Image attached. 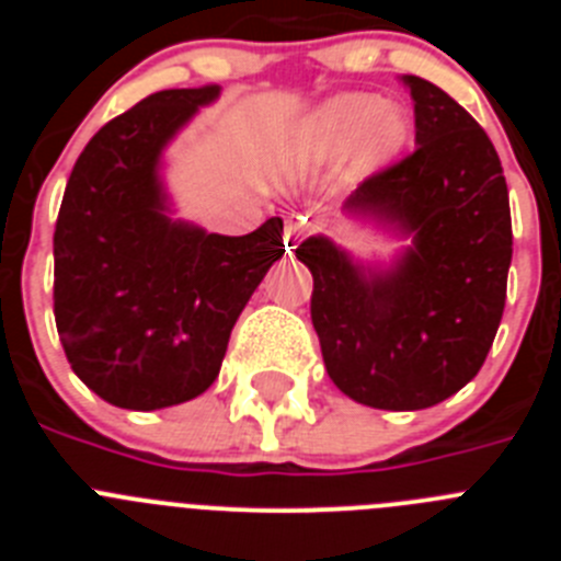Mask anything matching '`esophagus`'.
Returning a JSON list of instances; mask_svg holds the SVG:
<instances>
[{
    "instance_id": "34e87169",
    "label": "esophagus",
    "mask_w": 561,
    "mask_h": 561,
    "mask_svg": "<svg viewBox=\"0 0 561 561\" xmlns=\"http://www.w3.org/2000/svg\"><path fill=\"white\" fill-rule=\"evenodd\" d=\"M304 236H306V225H297V221H291V225L286 227V238H284L286 250L289 252L295 250V247L304 241Z\"/></svg>"
}]
</instances>
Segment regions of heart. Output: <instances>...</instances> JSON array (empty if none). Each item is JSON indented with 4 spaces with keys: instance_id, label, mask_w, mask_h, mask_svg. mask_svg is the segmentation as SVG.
I'll return each instance as SVG.
<instances>
[{
    "instance_id": "b5f03b06",
    "label": "heart",
    "mask_w": 561,
    "mask_h": 561,
    "mask_svg": "<svg viewBox=\"0 0 561 561\" xmlns=\"http://www.w3.org/2000/svg\"><path fill=\"white\" fill-rule=\"evenodd\" d=\"M359 131L362 157L385 162L408 142L410 117L396 103H376L368 95H342L317 112L309 131V148L317 153L348 146Z\"/></svg>"
}]
</instances>
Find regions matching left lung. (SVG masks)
<instances>
[{"label": "left lung", "instance_id": "obj_1", "mask_svg": "<svg viewBox=\"0 0 561 561\" xmlns=\"http://www.w3.org/2000/svg\"><path fill=\"white\" fill-rule=\"evenodd\" d=\"M415 151L379 168L345 207L413 232L388 275L365 277L329 238L297 247L314 277L311 323L336 388L376 410H424L483 368L505 309L512 210L489 134L458 101L404 76Z\"/></svg>", "mask_w": 561, "mask_h": 561}]
</instances>
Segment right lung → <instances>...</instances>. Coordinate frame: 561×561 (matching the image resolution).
<instances>
[{"label": "right lung", "mask_w": 561, "mask_h": 561, "mask_svg": "<svg viewBox=\"0 0 561 561\" xmlns=\"http://www.w3.org/2000/svg\"><path fill=\"white\" fill-rule=\"evenodd\" d=\"M216 95L207 83L142 98L69 173L53 236V311L78 379L114 408L160 410L205 393L238 314L286 252L277 216L247 236L165 216L162 146Z\"/></svg>", "instance_id": "add662e5"}]
</instances>
